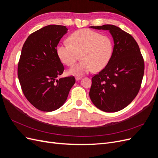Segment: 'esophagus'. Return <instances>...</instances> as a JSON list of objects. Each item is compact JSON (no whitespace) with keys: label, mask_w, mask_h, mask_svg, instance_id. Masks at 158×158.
<instances>
[{"label":"esophagus","mask_w":158,"mask_h":158,"mask_svg":"<svg viewBox=\"0 0 158 158\" xmlns=\"http://www.w3.org/2000/svg\"><path fill=\"white\" fill-rule=\"evenodd\" d=\"M75 78H76V80L78 81V80H80L81 79H82V77H80V76H76Z\"/></svg>","instance_id":"esophagus-1"}]
</instances>
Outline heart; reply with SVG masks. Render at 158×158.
Segmentation results:
<instances>
[{
  "label": "heart",
  "instance_id": "b5f03b06",
  "mask_svg": "<svg viewBox=\"0 0 158 158\" xmlns=\"http://www.w3.org/2000/svg\"><path fill=\"white\" fill-rule=\"evenodd\" d=\"M69 43L57 47L60 60L67 66H73L81 55L80 63L69 70V74L82 76L94 70L104 69L111 60L113 53V43L109 36L89 29H82L70 35Z\"/></svg>",
  "mask_w": 158,
  "mask_h": 158
}]
</instances>
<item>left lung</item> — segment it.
<instances>
[{"mask_svg": "<svg viewBox=\"0 0 158 158\" xmlns=\"http://www.w3.org/2000/svg\"><path fill=\"white\" fill-rule=\"evenodd\" d=\"M90 27L109 30L114 47L108 64L92 78L89 98L102 111L117 112L128 106L139 92L144 73V59L135 40L120 27L110 24Z\"/></svg>", "mask_w": 158, "mask_h": 158, "instance_id": "left-lung-1", "label": "left lung"}]
</instances>
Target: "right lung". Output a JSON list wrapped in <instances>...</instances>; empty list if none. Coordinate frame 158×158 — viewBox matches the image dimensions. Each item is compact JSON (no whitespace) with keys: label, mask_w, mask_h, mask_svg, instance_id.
I'll return each instance as SVG.
<instances>
[{"label":"right lung","mask_w":158,"mask_h":158,"mask_svg":"<svg viewBox=\"0 0 158 158\" xmlns=\"http://www.w3.org/2000/svg\"><path fill=\"white\" fill-rule=\"evenodd\" d=\"M67 31L64 26H45L28 36L22 47L18 79L26 99L42 111L60 108L76 82L74 76L57 79L64 69L56 47Z\"/></svg>","instance_id":"obj_1"}]
</instances>
